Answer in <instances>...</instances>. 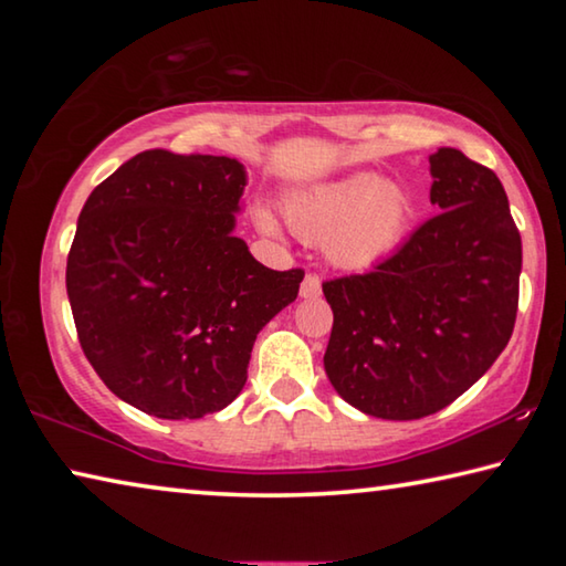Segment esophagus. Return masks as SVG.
<instances>
[{
	"instance_id": "34e87169",
	"label": "esophagus",
	"mask_w": 566,
	"mask_h": 566,
	"mask_svg": "<svg viewBox=\"0 0 566 566\" xmlns=\"http://www.w3.org/2000/svg\"><path fill=\"white\" fill-rule=\"evenodd\" d=\"M300 294L304 296V300H317V296L322 294V282L317 274H306L302 280V286H300Z\"/></svg>"
}]
</instances>
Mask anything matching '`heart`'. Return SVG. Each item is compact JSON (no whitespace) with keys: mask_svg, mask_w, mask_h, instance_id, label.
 Segmentation results:
<instances>
[{"mask_svg":"<svg viewBox=\"0 0 566 566\" xmlns=\"http://www.w3.org/2000/svg\"><path fill=\"white\" fill-rule=\"evenodd\" d=\"M284 219L304 242L324 244L332 264L361 272L401 244L411 202L395 181H385L377 171H357L292 191L284 199ZM254 224L266 237L280 234V222L264 207L254 212Z\"/></svg>","mask_w":566,"mask_h":566,"instance_id":"obj_1","label":"heart"}]
</instances>
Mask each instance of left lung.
<instances>
[{
	"label": "left lung",
	"mask_w": 566,
	"mask_h": 566,
	"mask_svg": "<svg viewBox=\"0 0 566 566\" xmlns=\"http://www.w3.org/2000/svg\"><path fill=\"white\" fill-rule=\"evenodd\" d=\"M439 214L369 274L322 284L334 312L324 369L379 419H421L464 395L512 337L522 237L492 169L459 149L429 157Z\"/></svg>",
	"instance_id": "left-lung-1"
}]
</instances>
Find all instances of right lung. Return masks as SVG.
<instances>
[{
  "label": "right lung",
  "mask_w": 566,
  "mask_h": 566,
  "mask_svg": "<svg viewBox=\"0 0 566 566\" xmlns=\"http://www.w3.org/2000/svg\"><path fill=\"white\" fill-rule=\"evenodd\" d=\"M247 169L149 149L94 187L66 256L76 334L99 379L159 419L232 405L256 334L300 294L234 237Z\"/></svg>",
  "instance_id": "1"
}]
</instances>
